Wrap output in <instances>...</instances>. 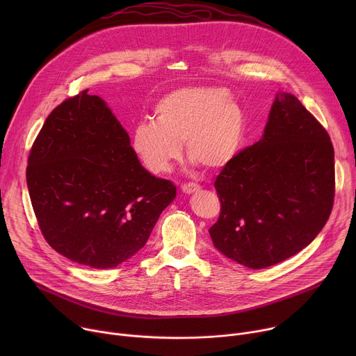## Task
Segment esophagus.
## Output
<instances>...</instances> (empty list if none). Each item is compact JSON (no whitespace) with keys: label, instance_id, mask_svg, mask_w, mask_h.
Returning a JSON list of instances; mask_svg holds the SVG:
<instances>
[{"label":"esophagus","instance_id":"esophagus-1","mask_svg":"<svg viewBox=\"0 0 356 356\" xmlns=\"http://www.w3.org/2000/svg\"><path fill=\"white\" fill-rule=\"evenodd\" d=\"M200 190V186L197 183H184L181 186V191L186 193V194H191V193H195Z\"/></svg>","mask_w":356,"mask_h":356}]
</instances>
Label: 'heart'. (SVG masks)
Segmentation results:
<instances>
[{
    "mask_svg": "<svg viewBox=\"0 0 356 356\" xmlns=\"http://www.w3.org/2000/svg\"><path fill=\"white\" fill-rule=\"evenodd\" d=\"M154 113L155 121L136 124L129 140L132 154L150 175L172 170L181 156V142L193 163L222 169L245 139L243 110L222 88L175 90L158 101Z\"/></svg>",
    "mask_w": 356,
    "mask_h": 356,
    "instance_id": "heart-1",
    "label": "heart"
}]
</instances>
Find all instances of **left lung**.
Returning a JSON list of instances; mask_svg holds the SVG:
<instances>
[{"label": "left lung", "mask_w": 356, "mask_h": 356, "mask_svg": "<svg viewBox=\"0 0 356 356\" xmlns=\"http://www.w3.org/2000/svg\"><path fill=\"white\" fill-rule=\"evenodd\" d=\"M214 187L221 213L214 246L250 269L283 262L306 248L330 218L334 147L325 128L289 92H277L264 136L238 152Z\"/></svg>", "instance_id": "1"}]
</instances>
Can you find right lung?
<instances>
[{
	"label": "right lung",
	"mask_w": 356,
	"mask_h": 356,
	"mask_svg": "<svg viewBox=\"0 0 356 356\" xmlns=\"http://www.w3.org/2000/svg\"><path fill=\"white\" fill-rule=\"evenodd\" d=\"M87 91L46 118L26 183L46 242L76 264L110 269L146 243L176 186L142 168L120 121Z\"/></svg>",
	"instance_id": "add662e5"
}]
</instances>
